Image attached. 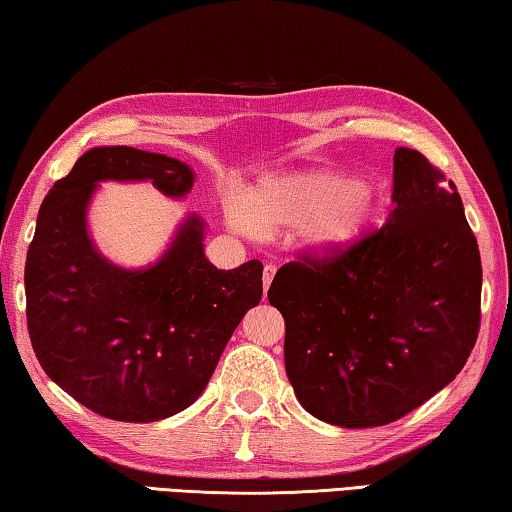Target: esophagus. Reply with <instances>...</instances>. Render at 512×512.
I'll use <instances>...</instances> for the list:
<instances>
[{"label":"esophagus","mask_w":512,"mask_h":512,"mask_svg":"<svg viewBox=\"0 0 512 512\" xmlns=\"http://www.w3.org/2000/svg\"><path fill=\"white\" fill-rule=\"evenodd\" d=\"M275 271H277L275 264H266V266H264V275H262L264 291H268V287H271V282H273V277H275Z\"/></svg>","instance_id":"34e87169"}]
</instances>
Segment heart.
Returning a JSON list of instances; mask_svg holds the SVG:
<instances>
[{"label":"heart","mask_w":512,"mask_h":512,"mask_svg":"<svg viewBox=\"0 0 512 512\" xmlns=\"http://www.w3.org/2000/svg\"><path fill=\"white\" fill-rule=\"evenodd\" d=\"M379 212V196L366 183L336 171H289L264 178L248 196V210L232 207L230 219L244 232L305 225L320 248H343L359 239Z\"/></svg>","instance_id":"1"}]
</instances>
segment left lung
<instances>
[{"label":"left lung","instance_id":"8db88e82","mask_svg":"<svg viewBox=\"0 0 512 512\" xmlns=\"http://www.w3.org/2000/svg\"><path fill=\"white\" fill-rule=\"evenodd\" d=\"M393 203L381 228L305 250L268 289L293 391L336 427L404 418L463 370L479 336L481 255L456 185L400 146Z\"/></svg>","mask_w":512,"mask_h":512}]
</instances>
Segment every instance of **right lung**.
I'll use <instances>...</instances> for the list:
<instances>
[{
    "mask_svg": "<svg viewBox=\"0 0 512 512\" xmlns=\"http://www.w3.org/2000/svg\"><path fill=\"white\" fill-rule=\"evenodd\" d=\"M99 180H153L185 196V162L131 146L81 155L40 205L27 253V327L49 379L103 418L155 422L187 409L225 345L262 300L259 259L219 271L203 253V223L189 216L173 246L146 271L106 262L85 230Z\"/></svg>",
    "mask_w": 512,
    "mask_h": 512,
    "instance_id": "right-lung-1",
    "label": "right lung"
}]
</instances>
